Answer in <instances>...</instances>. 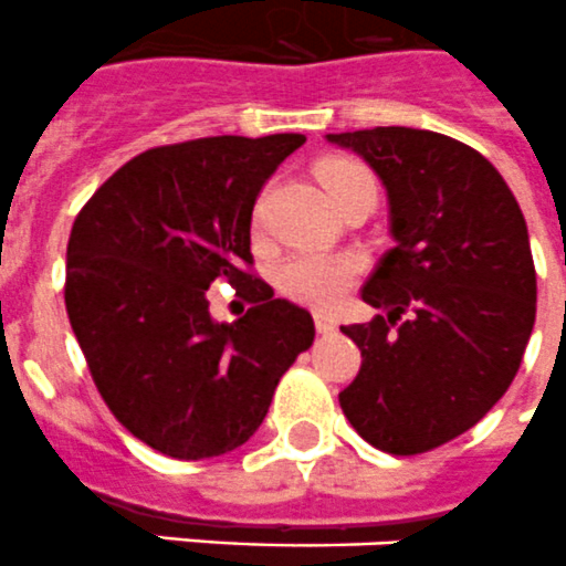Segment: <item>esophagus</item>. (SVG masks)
<instances>
[{
  "label": "esophagus",
  "mask_w": 566,
  "mask_h": 566,
  "mask_svg": "<svg viewBox=\"0 0 566 566\" xmlns=\"http://www.w3.org/2000/svg\"><path fill=\"white\" fill-rule=\"evenodd\" d=\"M313 325H316V331H319V334H334L336 331L334 316H331V313H322V311L313 313Z\"/></svg>",
  "instance_id": "esophagus-1"
}]
</instances>
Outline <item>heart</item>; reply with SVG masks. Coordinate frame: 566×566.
Returning <instances> with one entry per match:
<instances>
[{
    "label": "heart",
    "mask_w": 566,
    "mask_h": 566,
    "mask_svg": "<svg viewBox=\"0 0 566 566\" xmlns=\"http://www.w3.org/2000/svg\"><path fill=\"white\" fill-rule=\"evenodd\" d=\"M319 178L331 198L354 187L356 180H374L371 169L359 160L331 158L319 164ZM363 273V261L354 253H322V250H302L293 253L275 268L273 282L279 293L293 302L311 307H327L339 302Z\"/></svg>",
    "instance_id": "1"
}]
</instances>
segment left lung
Here are the masks:
<instances>
[{
  "mask_svg": "<svg viewBox=\"0 0 566 566\" xmlns=\"http://www.w3.org/2000/svg\"><path fill=\"white\" fill-rule=\"evenodd\" d=\"M327 140L382 178L397 239L363 287L386 316L342 327L363 368L339 406L379 452H431L483 420L521 368L538 293L524 212L454 137L377 126Z\"/></svg>",
  "mask_w": 566,
  "mask_h": 566,
  "instance_id": "1",
  "label": "left lung"
}]
</instances>
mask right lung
Returning a JSON list of instances; mask_svg holds the SVG:
<instances>
[{
    "mask_svg": "<svg viewBox=\"0 0 566 566\" xmlns=\"http://www.w3.org/2000/svg\"><path fill=\"white\" fill-rule=\"evenodd\" d=\"M305 135L198 137L123 164L74 218L65 311L99 397L123 429L175 460L247 443L313 319L273 298L250 253L261 187ZM227 277L251 305L209 316ZM243 310V308H242Z\"/></svg>",
    "mask_w": 566,
    "mask_h": 566,
    "instance_id": "right-lung-1",
    "label": "right lung"
}]
</instances>
